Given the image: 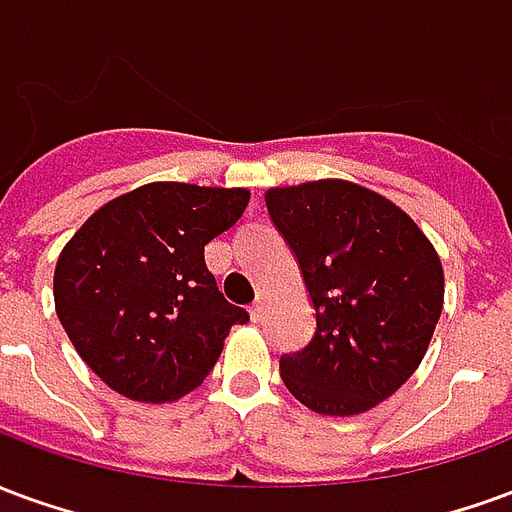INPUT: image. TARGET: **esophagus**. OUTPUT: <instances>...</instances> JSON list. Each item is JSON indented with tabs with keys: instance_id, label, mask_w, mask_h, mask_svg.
Wrapping results in <instances>:
<instances>
[{
	"instance_id": "obj_1",
	"label": "esophagus",
	"mask_w": 512,
	"mask_h": 512,
	"mask_svg": "<svg viewBox=\"0 0 512 512\" xmlns=\"http://www.w3.org/2000/svg\"><path fill=\"white\" fill-rule=\"evenodd\" d=\"M263 312H266V307H263V301L257 299L255 304H252V307H249V315H252V321H260V318H263Z\"/></svg>"
}]
</instances>
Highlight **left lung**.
<instances>
[{"mask_svg": "<svg viewBox=\"0 0 512 512\" xmlns=\"http://www.w3.org/2000/svg\"><path fill=\"white\" fill-rule=\"evenodd\" d=\"M266 208L299 263L315 334L279 356L290 395L351 417L417 370L444 301L441 260L397 205L348 180L268 189Z\"/></svg>", "mask_w": 512, "mask_h": 512, "instance_id": "8db88e82", "label": "left lung"}]
</instances>
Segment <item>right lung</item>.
I'll list each match as a JSON object with an SVG mask.
<instances>
[{
    "instance_id": "right-lung-1",
    "label": "right lung",
    "mask_w": 512,
    "mask_h": 512,
    "mask_svg": "<svg viewBox=\"0 0 512 512\" xmlns=\"http://www.w3.org/2000/svg\"><path fill=\"white\" fill-rule=\"evenodd\" d=\"M249 205L246 189L147 183L106 202L62 249L54 304L95 376L120 395L167 403L202 384L235 323L205 244Z\"/></svg>"
}]
</instances>
